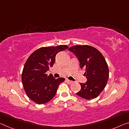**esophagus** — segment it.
I'll use <instances>...</instances> for the list:
<instances>
[{
	"instance_id": "obj_1",
	"label": "esophagus",
	"mask_w": 129,
	"mask_h": 129,
	"mask_svg": "<svg viewBox=\"0 0 129 129\" xmlns=\"http://www.w3.org/2000/svg\"><path fill=\"white\" fill-rule=\"evenodd\" d=\"M66 82L68 83V84H72V83H73V81H70V80H68V79H66Z\"/></svg>"
}]
</instances>
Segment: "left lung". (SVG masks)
<instances>
[{"label": "left lung", "mask_w": 129, "mask_h": 129, "mask_svg": "<svg viewBox=\"0 0 129 129\" xmlns=\"http://www.w3.org/2000/svg\"><path fill=\"white\" fill-rule=\"evenodd\" d=\"M69 50L80 61L81 69L85 70V83H80L81 89L77 94L83 99L96 98L106 87L109 78V69L106 59L94 47L88 45H74Z\"/></svg>", "instance_id": "obj_1"}]
</instances>
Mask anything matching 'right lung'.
<instances>
[{
	"instance_id": "1",
	"label": "right lung",
	"mask_w": 129,
	"mask_h": 129,
	"mask_svg": "<svg viewBox=\"0 0 129 129\" xmlns=\"http://www.w3.org/2000/svg\"><path fill=\"white\" fill-rule=\"evenodd\" d=\"M69 48L66 45L41 47L29 56L23 67L22 81L28 98L38 104L50 101L56 94L59 85L64 78L55 79L46 72L52 67L55 56L59 52Z\"/></svg>"
}]
</instances>
